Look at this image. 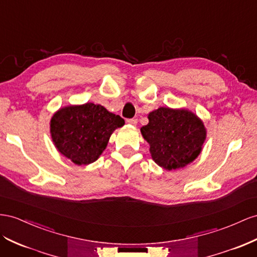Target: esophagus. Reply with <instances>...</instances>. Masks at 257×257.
<instances>
[{
    "mask_svg": "<svg viewBox=\"0 0 257 257\" xmlns=\"http://www.w3.org/2000/svg\"><path fill=\"white\" fill-rule=\"evenodd\" d=\"M126 123L130 124L132 126H136L137 125V120L136 119H127Z\"/></svg>",
    "mask_w": 257,
    "mask_h": 257,
    "instance_id": "1",
    "label": "esophagus"
}]
</instances>
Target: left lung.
I'll use <instances>...</instances> for the list:
<instances>
[{"instance_id":"obj_1","label":"left lung","mask_w":257,"mask_h":257,"mask_svg":"<svg viewBox=\"0 0 257 257\" xmlns=\"http://www.w3.org/2000/svg\"><path fill=\"white\" fill-rule=\"evenodd\" d=\"M141 128L150 155L166 171L183 169L198 158L206 140L203 121L187 108L160 107L148 114Z\"/></svg>"}]
</instances>
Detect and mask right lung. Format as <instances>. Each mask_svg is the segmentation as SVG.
<instances>
[{"mask_svg": "<svg viewBox=\"0 0 257 257\" xmlns=\"http://www.w3.org/2000/svg\"><path fill=\"white\" fill-rule=\"evenodd\" d=\"M125 122L101 105L86 102L58 109L50 122L54 146L77 165L95 162L107 148L110 136Z\"/></svg>", "mask_w": 257, "mask_h": 257, "instance_id": "obj_1", "label": "right lung"}]
</instances>
